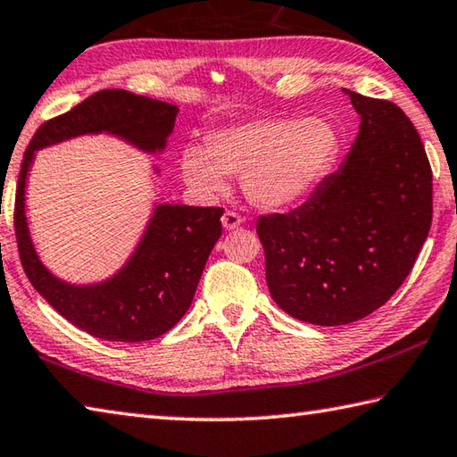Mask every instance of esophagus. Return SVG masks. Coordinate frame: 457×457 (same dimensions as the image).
Returning a JSON list of instances; mask_svg holds the SVG:
<instances>
[{
	"label": "esophagus",
	"instance_id": "esophagus-1",
	"mask_svg": "<svg viewBox=\"0 0 457 457\" xmlns=\"http://www.w3.org/2000/svg\"><path fill=\"white\" fill-rule=\"evenodd\" d=\"M242 215L239 213H236V212H226L221 215V226H223V229H236V228H239L242 226Z\"/></svg>",
	"mask_w": 457,
	"mask_h": 457
}]
</instances>
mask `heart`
Returning <instances> with one entry per match:
<instances>
[{"mask_svg": "<svg viewBox=\"0 0 457 457\" xmlns=\"http://www.w3.org/2000/svg\"><path fill=\"white\" fill-rule=\"evenodd\" d=\"M337 154L339 131L326 118H257L218 129L205 147H184L179 173L202 200L226 194L228 176L242 173L247 200L276 212L308 195Z\"/></svg>", "mask_w": 457, "mask_h": 457, "instance_id": "obj_1", "label": "heart"}]
</instances>
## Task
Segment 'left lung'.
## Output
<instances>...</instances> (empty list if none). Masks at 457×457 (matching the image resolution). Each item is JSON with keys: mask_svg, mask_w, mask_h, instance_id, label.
<instances>
[{"mask_svg": "<svg viewBox=\"0 0 457 457\" xmlns=\"http://www.w3.org/2000/svg\"><path fill=\"white\" fill-rule=\"evenodd\" d=\"M344 94L360 115L344 163L297 210L257 220L273 302L315 326L381 308L431 226V168L413 123L392 102Z\"/></svg>", "mask_w": 457, "mask_h": 457, "instance_id": "8db88e82", "label": "left lung"}]
</instances>
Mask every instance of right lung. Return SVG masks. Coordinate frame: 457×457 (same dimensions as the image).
Returning <instances> with one entry per match:
<instances>
[{
	"label": "right lung",
	"instance_id": "add662e5",
	"mask_svg": "<svg viewBox=\"0 0 457 457\" xmlns=\"http://www.w3.org/2000/svg\"><path fill=\"white\" fill-rule=\"evenodd\" d=\"M178 105L104 89L68 113L46 121L29 142L15 194V237L31 286L73 326L107 342L137 344L160 337L184 318L215 242L221 207L154 202L152 213L126 263L110 278L73 284L41 262L33 245L26 189L41 149L84 136H112L149 155H162L176 126ZM154 176L160 168L152 165Z\"/></svg>",
	"mask_w": 457,
	"mask_h": 457
}]
</instances>
